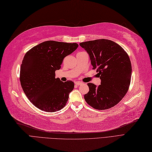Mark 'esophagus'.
Returning a JSON list of instances; mask_svg holds the SVG:
<instances>
[{"label":"esophagus","mask_w":152,"mask_h":152,"mask_svg":"<svg viewBox=\"0 0 152 152\" xmlns=\"http://www.w3.org/2000/svg\"><path fill=\"white\" fill-rule=\"evenodd\" d=\"M82 84H83V83L81 82V81H76V82H75V85H77V86L81 85Z\"/></svg>","instance_id":"1"}]
</instances>
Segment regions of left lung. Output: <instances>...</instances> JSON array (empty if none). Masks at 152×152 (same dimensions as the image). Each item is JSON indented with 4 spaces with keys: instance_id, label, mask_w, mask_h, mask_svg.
<instances>
[{
    "instance_id": "8db88e82",
    "label": "left lung",
    "mask_w": 152,
    "mask_h": 152,
    "mask_svg": "<svg viewBox=\"0 0 152 152\" xmlns=\"http://www.w3.org/2000/svg\"><path fill=\"white\" fill-rule=\"evenodd\" d=\"M80 45L89 55L91 64L101 80L96 86L88 83L87 102L97 110L108 109L122 99L130 85L132 74L129 57L119 45L105 39L82 42Z\"/></svg>"
}]
</instances>
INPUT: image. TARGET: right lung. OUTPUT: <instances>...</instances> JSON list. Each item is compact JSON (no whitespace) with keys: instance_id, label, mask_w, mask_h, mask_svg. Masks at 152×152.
Returning <instances> with one entry per match:
<instances>
[{"instance_id":"right-lung-1","label":"right lung","mask_w":152,"mask_h":152,"mask_svg":"<svg viewBox=\"0 0 152 152\" xmlns=\"http://www.w3.org/2000/svg\"><path fill=\"white\" fill-rule=\"evenodd\" d=\"M78 47L76 43L46 41L33 47L24 56L20 82L28 99L37 108L48 112L62 109L75 87L71 81L56 78L64 58Z\"/></svg>"}]
</instances>
